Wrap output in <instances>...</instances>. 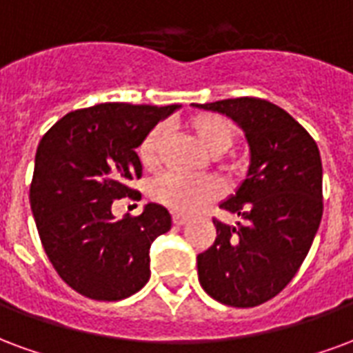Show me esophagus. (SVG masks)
<instances>
[{
	"instance_id": "esophagus-1",
	"label": "esophagus",
	"mask_w": 353,
	"mask_h": 353,
	"mask_svg": "<svg viewBox=\"0 0 353 353\" xmlns=\"http://www.w3.org/2000/svg\"><path fill=\"white\" fill-rule=\"evenodd\" d=\"M186 222H188L186 216L173 214V223H174V225H184V223H186Z\"/></svg>"
}]
</instances>
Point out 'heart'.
Instances as JSON below:
<instances>
[{"instance_id":"1","label":"heart","mask_w":353,"mask_h":353,"mask_svg":"<svg viewBox=\"0 0 353 353\" xmlns=\"http://www.w3.org/2000/svg\"><path fill=\"white\" fill-rule=\"evenodd\" d=\"M188 130L208 150L220 159V154L228 152L236 139V125L230 118L218 112H197L188 118ZM165 146V130L161 125L152 128L137 148L139 161L145 169H154L161 161ZM225 171H233L235 165L222 163ZM222 194V184L214 176H184L179 173H165L152 182L150 197L176 214H192L203 205L214 201Z\"/></svg>"}]
</instances>
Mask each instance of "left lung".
Returning <instances> with one entry per match:
<instances>
[{"mask_svg": "<svg viewBox=\"0 0 353 353\" xmlns=\"http://www.w3.org/2000/svg\"><path fill=\"white\" fill-rule=\"evenodd\" d=\"M235 120L252 152L248 176L220 207L243 216L225 225L197 256L203 290L228 307L267 303L292 282L312 246L323 214L321 159L316 141L279 105L235 97L197 105Z\"/></svg>", "mask_w": 353, "mask_h": 353, "instance_id": "8db88e82", "label": "left lung"}]
</instances>
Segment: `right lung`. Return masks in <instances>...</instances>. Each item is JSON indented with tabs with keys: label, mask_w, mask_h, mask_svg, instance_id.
<instances>
[{
	"label": "right lung",
	"mask_w": 353,
	"mask_h": 353,
	"mask_svg": "<svg viewBox=\"0 0 353 353\" xmlns=\"http://www.w3.org/2000/svg\"><path fill=\"white\" fill-rule=\"evenodd\" d=\"M179 105L101 103L69 112L37 146L30 203L41 244L60 279L95 301H120L150 279V244L171 230L165 207L112 216L114 199H137L135 148Z\"/></svg>",
	"instance_id": "add662e5"
}]
</instances>
